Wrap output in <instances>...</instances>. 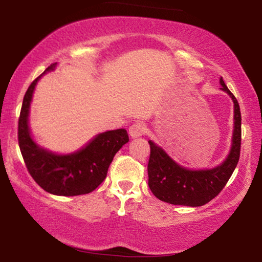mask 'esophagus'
Returning <instances> with one entry per match:
<instances>
[{
	"label": "esophagus",
	"instance_id": "34e87169",
	"mask_svg": "<svg viewBox=\"0 0 262 262\" xmlns=\"http://www.w3.org/2000/svg\"><path fill=\"white\" fill-rule=\"evenodd\" d=\"M144 125L141 124V123H136V124H132L130 127H128V135H130L131 138H138L141 137V136L144 134Z\"/></svg>",
	"mask_w": 262,
	"mask_h": 262
}]
</instances>
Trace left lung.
<instances>
[{
	"instance_id": "left-lung-1",
	"label": "left lung",
	"mask_w": 262,
	"mask_h": 262,
	"mask_svg": "<svg viewBox=\"0 0 262 262\" xmlns=\"http://www.w3.org/2000/svg\"><path fill=\"white\" fill-rule=\"evenodd\" d=\"M221 91L234 102V128L228 156L216 167L191 169L171 159L162 146L150 139L149 187L157 199L173 205L203 206L218 195L234 173L241 149V112L237 100L220 78Z\"/></svg>"
}]
</instances>
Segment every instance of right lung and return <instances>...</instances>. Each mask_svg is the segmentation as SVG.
Segmentation results:
<instances>
[{"label": "right lung", "mask_w": 262, "mask_h": 262, "mask_svg": "<svg viewBox=\"0 0 262 262\" xmlns=\"http://www.w3.org/2000/svg\"><path fill=\"white\" fill-rule=\"evenodd\" d=\"M56 67L57 63L52 64L35 78L24 96L19 119L20 150L32 178L46 192L64 196L87 194L105 180L114 155L128 142V136L125 128L101 132L69 154L53 152L39 145L30 127L31 103L39 80Z\"/></svg>", "instance_id": "obj_1"}]
</instances>
